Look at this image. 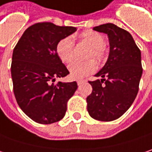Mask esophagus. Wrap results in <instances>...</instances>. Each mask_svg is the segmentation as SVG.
Returning <instances> with one entry per match:
<instances>
[{"label":"esophagus","mask_w":152,"mask_h":152,"mask_svg":"<svg viewBox=\"0 0 152 152\" xmlns=\"http://www.w3.org/2000/svg\"><path fill=\"white\" fill-rule=\"evenodd\" d=\"M84 83H85V81H77V85H78V86H81V85L83 84Z\"/></svg>","instance_id":"1"}]
</instances>
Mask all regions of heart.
Masks as SVG:
<instances>
[{
    "instance_id": "1",
    "label": "heart",
    "mask_w": 152,
    "mask_h": 152,
    "mask_svg": "<svg viewBox=\"0 0 152 152\" xmlns=\"http://www.w3.org/2000/svg\"><path fill=\"white\" fill-rule=\"evenodd\" d=\"M83 39L89 43L93 50L89 53V58H95L98 61H102L104 57V39L98 32L93 30H86L82 35ZM57 54L64 63H69L74 57V39L72 37H67L60 40L57 44ZM69 75L76 80H81L94 73L97 69V64L94 60L88 61L76 60L68 67Z\"/></svg>"
}]
</instances>
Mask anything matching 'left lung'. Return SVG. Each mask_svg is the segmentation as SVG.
<instances>
[{"label":"left lung","mask_w":152,"mask_h":152,"mask_svg":"<svg viewBox=\"0 0 152 152\" xmlns=\"http://www.w3.org/2000/svg\"><path fill=\"white\" fill-rule=\"evenodd\" d=\"M94 30L108 36L110 53L106 63L89 82L93 92L87 98L88 111L98 121L110 122L122 116L134 101L142 76L141 53L131 34L111 23Z\"/></svg>","instance_id":"obj_1"}]
</instances>
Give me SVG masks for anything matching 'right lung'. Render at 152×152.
I'll return each instance as SVG.
<instances>
[{"label": "right lung", "instance_id": "right-lung-1", "mask_svg": "<svg viewBox=\"0 0 152 152\" xmlns=\"http://www.w3.org/2000/svg\"><path fill=\"white\" fill-rule=\"evenodd\" d=\"M76 31L72 26L38 23L23 32L12 53L11 74L19 107L36 122L51 124L63 118L77 83L58 82L69 70L57 54V44Z\"/></svg>", "mask_w": 152, "mask_h": 152}]
</instances>
